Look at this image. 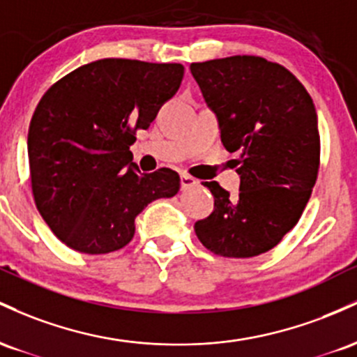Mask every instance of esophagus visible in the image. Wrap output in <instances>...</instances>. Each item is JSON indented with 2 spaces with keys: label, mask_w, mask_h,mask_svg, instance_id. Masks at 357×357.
I'll use <instances>...</instances> for the list:
<instances>
[{
  "label": "esophagus",
  "mask_w": 357,
  "mask_h": 357,
  "mask_svg": "<svg viewBox=\"0 0 357 357\" xmlns=\"http://www.w3.org/2000/svg\"><path fill=\"white\" fill-rule=\"evenodd\" d=\"M199 183V180H195L194 177H190V175L187 174H182L180 175V187H182V190H187V189H192V187H195Z\"/></svg>",
  "instance_id": "34e87169"
}]
</instances>
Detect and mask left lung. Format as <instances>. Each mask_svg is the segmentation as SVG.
<instances>
[{"mask_svg": "<svg viewBox=\"0 0 357 357\" xmlns=\"http://www.w3.org/2000/svg\"><path fill=\"white\" fill-rule=\"evenodd\" d=\"M221 142L238 151L241 183L229 197L218 182H204L214 211L195 222L199 241L214 255L251 258L282 241L305 209L320 162L314 101L280 63L255 55L190 63Z\"/></svg>", "mask_w": 357, "mask_h": 357, "instance_id": "left-lung-1", "label": "left lung"}]
</instances>
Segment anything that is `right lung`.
<instances>
[{"instance_id": "obj_1", "label": "right lung", "mask_w": 357, "mask_h": 357, "mask_svg": "<svg viewBox=\"0 0 357 357\" xmlns=\"http://www.w3.org/2000/svg\"><path fill=\"white\" fill-rule=\"evenodd\" d=\"M182 79L180 63L102 59L43 94L28 130L31 190L63 244L86 255L121 250L133 239L136 215L177 194V172L142 174L130 146Z\"/></svg>"}]
</instances>
